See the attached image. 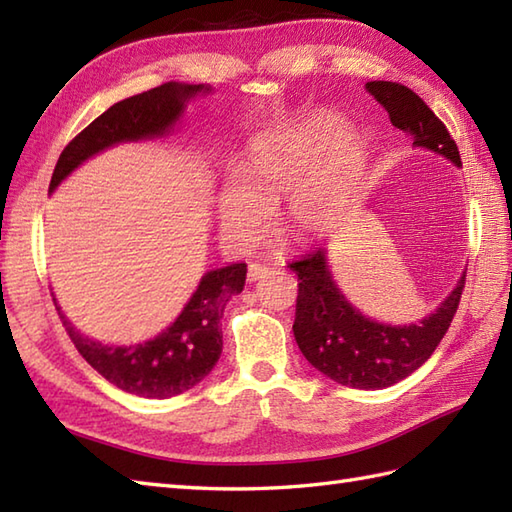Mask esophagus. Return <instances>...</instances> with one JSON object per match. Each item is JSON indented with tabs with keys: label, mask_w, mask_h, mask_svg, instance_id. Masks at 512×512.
I'll list each match as a JSON object with an SVG mask.
<instances>
[{
	"label": "esophagus",
	"mask_w": 512,
	"mask_h": 512,
	"mask_svg": "<svg viewBox=\"0 0 512 512\" xmlns=\"http://www.w3.org/2000/svg\"><path fill=\"white\" fill-rule=\"evenodd\" d=\"M266 273H268L266 266H262V264H250V266H248V281L262 279Z\"/></svg>",
	"instance_id": "obj_1"
}]
</instances>
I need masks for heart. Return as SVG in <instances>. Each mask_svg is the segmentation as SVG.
<instances>
[{
  "label": "heart",
  "mask_w": 512,
  "mask_h": 512,
  "mask_svg": "<svg viewBox=\"0 0 512 512\" xmlns=\"http://www.w3.org/2000/svg\"><path fill=\"white\" fill-rule=\"evenodd\" d=\"M341 131L339 116L314 112L257 138L242 165V182H228L220 195L224 235L235 244H255L268 231V209L286 197L284 215L299 231L328 220L367 160L365 140Z\"/></svg>",
  "instance_id": "b5f03b06"
}]
</instances>
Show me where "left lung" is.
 Masks as SVG:
<instances>
[{"label":"left lung","instance_id":"left-lung-1","mask_svg":"<svg viewBox=\"0 0 512 512\" xmlns=\"http://www.w3.org/2000/svg\"><path fill=\"white\" fill-rule=\"evenodd\" d=\"M367 90L385 107L394 127L413 138V145L436 151L462 167L449 129L416 92L391 81H369ZM288 268L299 277L292 330L301 354L334 383L354 389L391 387L416 372L447 334L466 281L464 273L442 306L420 323L383 325L347 303L325 266L323 248L295 259Z\"/></svg>","mask_w":512,"mask_h":512}]
</instances>
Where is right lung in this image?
I'll list each match as a JSON object with an SVG mask.
<instances>
[{"instance_id": "1", "label": "right lung", "mask_w": 512, "mask_h": 512, "mask_svg": "<svg viewBox=\"0 0 512 512\" xmlns=\"http://www.w3.org/2000/svg\"><path fill=\"white\" fill-rule=\"evenodd\" d=\"M202 90L209 88L169 81L112 105L65 145L52 173L50 191L83 160L107 147L125 140L167 134L180 118L184 101ZM244 284L246 264L211 270L202 277L180 317L165 332L156 339L129 347L103 345L88 339L70 321H65L61 308L57 310L76 350L105 380L140 398H171L184 394L211 374L222 354L220 319L224 306L244 290Z\"/></svg>"}]
</instances>
